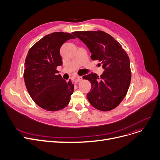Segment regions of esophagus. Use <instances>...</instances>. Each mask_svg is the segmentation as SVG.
Listing matches in <instances>:
<instances>
[{"label":"esophagus","instance_id":"esophagus-1","mask_svg":"<svg viewBox=\"0 0 160 160\" xmlns=\"http://www.w3.org/2000/svg\"><path fill=\"white\" fill-rule=\"evenodd\" d=\"M82 77H77V78L74 79V82L75 83H77V82H78L81 81V80H82Z\"/></svg>","mask_w":160,"mask_h":160}]
</instances>
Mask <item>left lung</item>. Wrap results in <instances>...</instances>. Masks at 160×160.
I'll use <instances>...</instances> for the list:
<instances>
[{"mask_svg":"<svg viewBox=\"0 0 160 160\" xmlns=\"http://www.w3.org/2000/svg\"><path fill=\"white\" fill-rule=\"evenodd\" d=\"M72 33L87 45L92 60L100 62L104 69L100 77L93 73L83 77L91 84L88 100L100 111L113 110L127 95L130 84L132 73L127 53L118 41L103 31H77Z\"/></svg>","mask_w":160,"mask_h":160,"instance_id":"1","label":"left lung"}]
</instances>
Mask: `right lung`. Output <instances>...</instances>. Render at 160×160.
Wrapping results in <instances>:
<instances>
[{"instance_id": "right-lung-1", "label": "right lung", "mask_w": 160, "mask_h": 160, "mask_svg": "<svg viewBox=\"0 0 160 160\" xmlns=\"http://www.w3.org/2000/svg\"><path fill=\"white\" fill-rule=\"evenodd\" d=\"M76 38L67 32H53L41 38L28 50L23 77L28 93L34 102L50 112L62 110L69 104L74 91L72 81L58 75L62 64L60 53L67 40Z\"/></svg>"}]
</instances>
